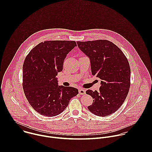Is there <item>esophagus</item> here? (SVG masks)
<instances>
[{
    "label": "esophagus",
    "mask_w": 152,
    "mask_h": 152,
    "mask_svg": "<svg viewBox=\"0 0 152 152\" xmlns=\"http://www.w3.org/2000/svg\"><path fill=\"white\" fill-rule=\"evenodd\" d=\"M79 93L80 95H83L85 94V90L83 88H79Z\"/></svg>",
    "instance_id": "obj_1"
}]
</instances>
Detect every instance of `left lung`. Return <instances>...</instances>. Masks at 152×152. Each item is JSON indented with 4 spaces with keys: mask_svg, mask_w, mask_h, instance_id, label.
I'll return each mask as SVG.
<instances>
[{
    "mask_svg": "<svg viewBox=\"0 0 152 152\" xmlns=\"http://www.w3.org/2000/svg\"><path fill=\"white\" fill-rule=\"evenodd\" d=\"M78 48L91 62L92 75L101 79L99 91L87 90L94 99L88 106L93 114L105 117L114 113L123 104L131 85V69L123 52L105 39L77 41Z\"/></svg>",
    "mask_w": 152,
    "mask_h": 152,
    "instance_id": "obj_1",
    "label": "left lung"
}]
</instances>
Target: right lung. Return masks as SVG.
<instances>
[{"label": "right lung", "instance_id": "right-lung-1", "mask_svg": "<svg viewBox=\"0 0 152 152\" xmlns=\"http://www.w3.org/2000/svg\"><path fill=\"white\" fill-rule=\"evenodd\" d=\"M75 41H46L33 48L23 66V88L27 100L39 114L54 117L64 111L78 90L59 86L56 77Z\"/></svg>", "mask_w": 152, "mask_h": 152}]
</instances>
